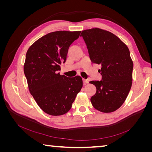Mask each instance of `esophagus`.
Segmentation results:
<instances>
[{"label":"esophagus","instance_id":"34e87169","mask_svg":"<svg viewBox=\"0 0 152 152\" xmlns=\"http://www.w3.org/2000/svg\"><path fill=\"white\" fill-rule=\"evenodd\" d=\"M83 82H84V85H86V84H87V83H88V80H87V79H83Z\"/></svg>","mask_w":152,"mask_h":152}]
</instances>
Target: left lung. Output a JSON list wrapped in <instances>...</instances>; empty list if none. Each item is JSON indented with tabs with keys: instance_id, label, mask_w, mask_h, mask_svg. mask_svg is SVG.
Here are the masks:
<instances>
[{
	"instance_id": "1",
	"label": "left lung",
	"mask_w": 152,
	"mask_h": 152,
	"mask_svg": "<svg viewBox=\"0 0 152 152\" xmlns=\"http://www.w3.org/2000/svg\"><path fill=\"white\" fill-rule=\"evenodd\" d=\"M91 61L102 65V80L89 83L96 87L91 98L93 107L103 113L120 108L126 99L132 83L133 62L127 45L108 31L94 28L82 31Z\"/></svg>"
}]
</instances>
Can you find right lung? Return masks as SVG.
I'll return each instance as SVG.
<instances>
[{
	"mask_svg": "<svg viewBox=\"0 0 152 152\" xmlns=\"http://www.w3.org/2000/svg\"><path fill=\"white\" fill-rule=\"evenodd\" d=\"M81 31H56L38 39L26 54L24 73L30 94L43 111L59 116L72 108L83 82L81 77L60 75L68 49Z\"/></svg>",
	"mask_w": 152,
	"mask_h": 152,
	"instance_id": "obj_1",
	"label": "right lung"
}]
</instances>
